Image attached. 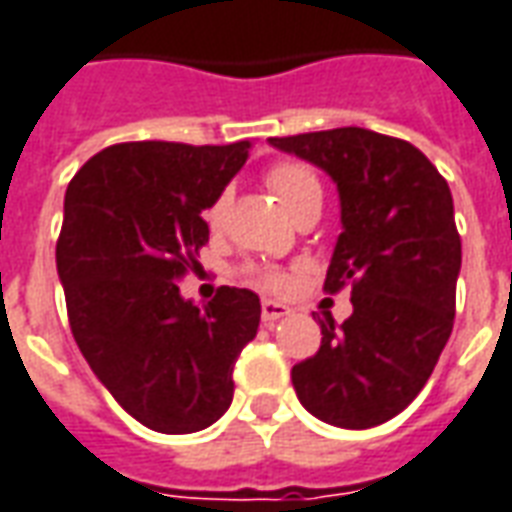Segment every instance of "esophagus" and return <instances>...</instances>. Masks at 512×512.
<instances>
[{
    "label": "esophagus",
    "instance_id": "1",
    "mask_svg": "<svg viewBox=\"0 0 512 512\" xmlns=\"http://www.w3.org/2000/svg\"><path fill=\"white\" fill-rule=\"evenodd\" d=\"M286 314H289V306L278 303V300H264V303H262L264 325H275L278 320H284Z\"/></svg>",
    "mask_w": 512,
    "mask_h": 512
}]
</instances>
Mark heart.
Instances as JSON below:
<instances>
[{"mask_svg": "<svg viewBox=\"0 0 512 512\" xmlns=\"http://www.w3.org/2000/svg\"><path fill=\"white\" fill-rule=\"evenodd\" d=\"M267 184L273 187V192L281 198V204L286 206V212L295 217L300 209H306L311 204H322V184L317 179V173L303 165V162H278L270 173H267ZM228 198L220 195L215 204L206 209V220L215 226L226 215ZM256 281L270 289H281L284 278L278 273H259Z\"/></svg>", "mask_w": 512, "mask_h": 512, "instance_id": "heart-1", "label": "heart"}]
</instances>
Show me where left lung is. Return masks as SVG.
<instances>
[{"instance_id": "8db88e82", "label": "left lung", "mask_w": 512, "mask_h": 512, "mask_svg": "<svg viewBox=\"0 0 512 512\" xmlns=\"http://www.w3.org/2000/svg\"><path fill=\"white\" fill-rule=\"evenodd\" d=\"M270 146L325 170L342 234L325 292L353 284V314L320 320V350L292 366L297 400L322 422L366 430L405 411L433 375L455 322L460 237L449 184L405 140L344 126Z\"/></svg>"}]
</instances>
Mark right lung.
<instances>
[{"label":"right lung","instance_id":"right-lung-1","mask_svg":"<svg viewBox=\"0 0 512 512\" xmlns=\"http://www.w3.org/2000/svg\"><path fill=\"white\" fill-rule=\"evenodd\" d=\"M231 146L121 143L76 173L63 206L57 275L79 350L123 411L157 433H198L234 400V364L262 320L259 295L179 292L209 242L204 209L248 159Z\"/></svg>","mask_w":512,"mask_h":512}]
</instances>
